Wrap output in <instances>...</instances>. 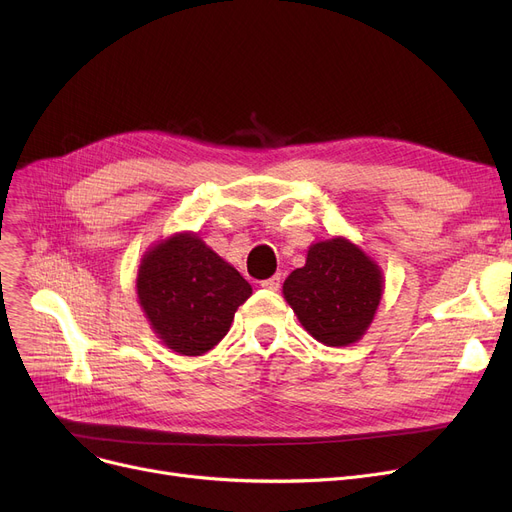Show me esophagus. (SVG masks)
<instances>
[{
    "mask_svg": "<svg viewBox=\"0 0 512 512\" xmlns=\"http://www.w3.org/2000/svg\"><path fill=\"white\" fill-rule=\"evenodd\" d=\"M261 288H265V290H278V288H280V274L263 280V282H261Z\"/></svg>",
    "mask_w": 512,
    "mask_h": 512,
    "instance_id": "esophagus-1",
    "label": "esophagus"
}]
</instances>
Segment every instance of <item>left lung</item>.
<instances>
[{"instance_id": "8db88e82", "label": "left lung", "mask_w": 512, "mask_h": 512, "mask_svg": "<svg viewBox=\"0 0 512 512\" xmlns=\"http://www.w3.org/2000/svg\"><path fill=\"white\" fill-rule=\"evenodd\" d=\"M284 297L305 330L328 346L359 340L382 299V274L344 238L317 242L305 267L284 282Z\"/></svg>"}]
</instances>
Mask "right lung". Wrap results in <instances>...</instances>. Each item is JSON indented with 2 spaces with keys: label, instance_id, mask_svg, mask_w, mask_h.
I'll list each match as a JSON object with an SVG mask.
<instances>
[{
  "label": "right lung",
  "instance_id": "add662e5",
  "mask_svg": "<svg viewBox=\"0 0 512 512\" xmlns=\"http://www.w3.org/2000/svg\"><path fill=\"white\" fill-rule=\"evenodd\" d=\"M151 328L176 353L203 355L230 330L251 284L195 234H178L151 249L137 278Z\"/></svg>",
  "mask_w": 512,
  "mask_h": 512
}]
</instances>
